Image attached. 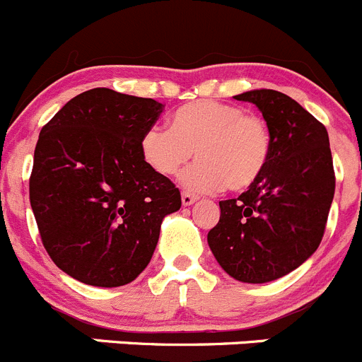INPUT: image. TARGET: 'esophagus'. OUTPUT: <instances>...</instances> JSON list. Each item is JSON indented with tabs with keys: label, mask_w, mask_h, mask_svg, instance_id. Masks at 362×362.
<instances>
[{
	"label": "esophagus",
	"mask_w": 362,
	"mask_h": 362,
	"mask_svg": "<svg viewBox=\"0 0 362 362\" xmlns=\"http://www.w3.org/2000/svg\"><path fill=\"white\" fill-rule=\"evenodd\" d=\"M197 200H198V198L194 197L192 192H189V191L182 192V204H184V205H192Z\"/></svg>",
	"instance_id": "1"
}]
</instances>
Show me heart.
I'll use <instances>...</instances> for the list:
<instances>
[{"label": "heart", "instance_id": "b5f03b06", "mask_svg": "<svg viewBox=\"0 0 362 362\" xmlns=\"http://www.w3.org/2000/svg\"><path fill=\"white\" fill-rule=\"evenodd\" d=\"M272 130L259 114L245 112L225 101L198 100L182 105L170 130L148 127L139 139L144 164L160 177H173L197 155L198 162L182 175L194 192L245 191L266 171L272 158Z\"/></svg>", "mask_w": 362, "mask_h": 362}]
</instances>
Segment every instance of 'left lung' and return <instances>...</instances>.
Masks as SVG:
<instances>
[{
  "mask_svg": "<svg viewBox=\"0 0 362 362\" xmlns=\"http://www.w3.org/2000/svg\"><path fill=\"white\" fill-rule=\"evenodd\" d=\"M257 105L272 130V158L248 191L219 202L207 241L235 280L262 284L298 268L325 234L336 173L323 123L288 94L272 89L234 96Z\"/></svg>",
  "mask_w": 362,
  "mask_h": 362,
  "instance_id": "left-lung-1",
  "label": "left lung"
}]
</instances>
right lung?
I'll return each mask as SVG.
<instances>
[{"mask_svg":"<svg viewBox=\"0 0 362 362\" xmlns=\"http://www.w3.org/2000/svg\"><path fill=\"white\" fill-rule=\"evenodd\" d=\"M164 105L112 89L86 90L44 124L30 205L62 272L98 288L132 282L150 262L180 191L144 164L139 139Z\"/></svg>","mask_w":362,"mask_h":362,"instance_id":"obj_1","label":"right lung"}]
</instances>
